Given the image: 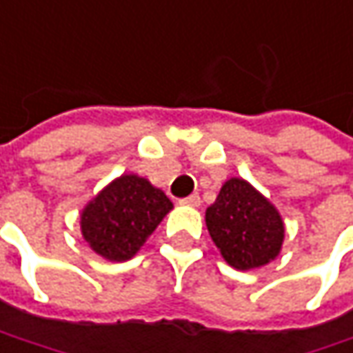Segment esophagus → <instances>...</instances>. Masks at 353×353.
Returning a JSON list of instances; mask_svg holds the SVG:
<instances>
[{"instance_id":"34e87169","label":"esophagus","mask_w":353,"mask_h":353,"mask_svg":"<svg viewBox=\"0 0 353 353\" xmlns=\"http://www.w3.org/2000/svg\"><path fill=\"white\" fill-rule=\"evenodd\" d=\"M179 203H183V205H194V208H197V205L201 203V199H199V196H197V194H192V196L179 199Z\"/></svg>"}]
</instances>
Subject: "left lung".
I'll return each mask as SVG.
<instances>
[{
    "label": "left lung",
    "instance_id": "obj_1",
    "mask_svg": "<svg viewBox=\"0 0 353 353\" xmlns=\"http://www.w3.org/2000/svg\"><path fill=\"white\" fill-rule=\"evenodd\" d=\"M205 225L223 259L252 270L280 254L283 223L276 208L248 181L228 179L216 201L205 210Z\"/></svg>",
    "mask_w": 353,
    "mask_h": 353
}]
</instances>
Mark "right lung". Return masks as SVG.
Masks as SVG:
<instances>
[{
  "mask_svg": "<svg viewBox=\"0 0 353 353\" xmlns=\"http://www.w3.org/2000/svg\"><path fill=\"white\" fill-rule=\"evenodd\" d=\"M172 208L170 197L148 179L121 176L83 210L81 234L99 256L125 261L137 254Z\"/></svg>",
  "mask_w": 353,
  "mask_h": 353,
  "instance_id": "1",
  "label": "right lung"
}]
</instances>
